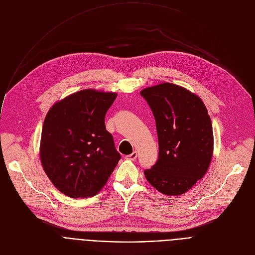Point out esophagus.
Returning a JSON list of instances; mask_svg holds the SVG:
<instances>
[{"label": "esophagus", "mask_w": 255, "mask_h": 255, "mask_svg": "<svg viewBox=\"0 0 255 255\" xmlns=\"http://www.w3.org/2000/svg\"><path fill=\"white\" fill-rule=\"evenodd\" d=\"M125 158H126V159H129V160H135V159L137 158V152L134 151L133 153H131V154H129V155H126Z\"/></svg>", "instance_id": "1"}]
</instances>
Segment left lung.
Wrapping results in <instances>:
<instances>
[{
    "instance_id": "1",
    "label": "left lung",
    "mask_w": 255,
    "mask_h": 255,
    "mask_svg": "<svg viewBox=\"0 0 255 255\" xmlns=\"http://www.w3.org/2000/svg\"><path fill=\"white\" fill-rule=\"evenodd\" d=\"M156 122L158 159L144 170L148 183L167 196L185 194L207 172L213 156V127L203 101L170 83L140 92Z\"/></svg>"
}]
</instances>
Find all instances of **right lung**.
I'll return each mask as SVG.
<instances>
[{"mask_svg":"<svg viewBox=\"0 0 255 255\" xmlns=\"http://www.w3.org/2000/svg\"><path fill=\"white\" fill-rule=\"evenodd\" d=\"M116 93L84 90L55 103L41 133L40 160L54 187L70 198L93 197L121 158L105 116Z\"/></svg>","mask_w":255,"mask_h":255,"instance_id":"obj_1","label":"right lung"}]
</instances>
